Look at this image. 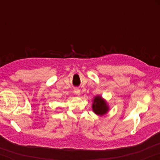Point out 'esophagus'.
I'll return each mask as SVG.
<instances>
[{"label": "esophagus", "instance_id": "esophagus-1", "mask_svg": "<svg viewBox=\"0 0 160 160\" xmlns=\"http://www.w3.org/2000/svg\"><path fill=\"white\" fill-rule=\"evenodd\" d=\"M74 93L76 94L77 96H80V90L78 88H75L74 89Z\"/></svg>", "mask_w": 160, "mask_h": 160}]
</instances>
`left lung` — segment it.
<instances>
[{
    "instance_id": "left-lung-1",
    "label": "left lung",
    "mask_w": 160,
    "mask_h": 160,
    "mask_svg": "<svg viewBox=\"0 0 160 160\" xmlns=\"http://www.w3.org/2000/svg\"><path fill=\"white\" fill-rule=\"evenodd\" d=\"M92 110L94 113L96 114L102 116L106 114L109 111V106H108L107 102L102 98V96L97 95L94 97L92 100Z\"/></svg>"
}]
</instances>
